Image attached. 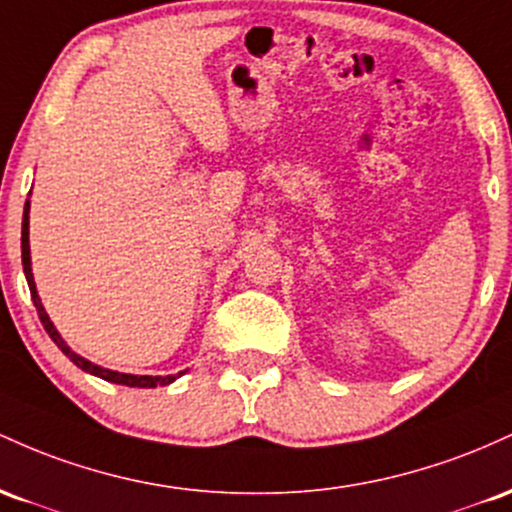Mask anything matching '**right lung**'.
<instances>
[{"mask_svg":"<svg viewBox=\"0 0 512 512\" xmlns=\"http://www.w3.org/2000/svg\"><path fill=\"white\" fill-rule=\"evenodd\" d=\"M28 210H31V205L26 203V208H24V222H21V261H24V273H26L28 287H31V300H33V304H36V309H38L40 324H43V329L48 331V336L53 338L55 346L60 348L62 353H65L67 358H70L74 365L82 367L84 372H89V375H96V377H101V380L113 382V384H125V387H157V384H171V382L176 380V377H181L183 372H179V375L152 377V375H125V372L106 370V367L89 363V360L82 358V355L74 353V350H72L70 346H67L65 341H62V336H60V333H57V329L53 326V321H50V317H48V312H45L43 302H40L38 290H36V283H33V271H31V246H28Z\"/></svg>","mask_w":512,"mask_h":512,"instance_id":"right-lung-1","label":"right lung"}]
</instances>
